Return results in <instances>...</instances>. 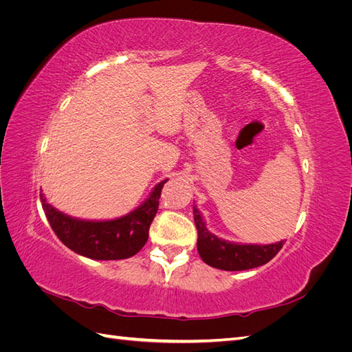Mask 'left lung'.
I'll return each instance as SVG.
<instances>
[{
	"mask_svg": "<svg viewBox=\"0 0 352 352\" xmlns=\"http://www.w3.org/2000/svg\"><path fill=\"white\" fill-rule=\"evenodd\" d=\"M194 220L198 230L197 248L202 261L211 267L228 272L248 270L269 263L282 247L283 241L269 245H242L223 241L210 233L201 217L197 206H194Z\"/></svg>",
	"mask_w": 352,
	"mask_h": 352,
	"instance_id": "8db88e82",
	"label": "left lung"
}]
</instances>
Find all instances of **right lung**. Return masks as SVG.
I'll list each match as a JSON object with an SVG mask.
<instances>
[{"mask_svg": "<svg viewBox=\"0 0 352 352\" xmlns=\"http://www.w3.org/2000/svg\"><path fill=\"white\" fill-rule=\"evenodd\" d=\"M167 179L160 182L141 207L120 219L88 221L73 219L50 206L41 194L42 208L57 238L67 248L92 260H123L141 251L157 214L158 199Z\"/></svg>", "mask_w": 352, "mask_h": 352, "instance_id": "1", "label": "right lung"}]
</instances>
